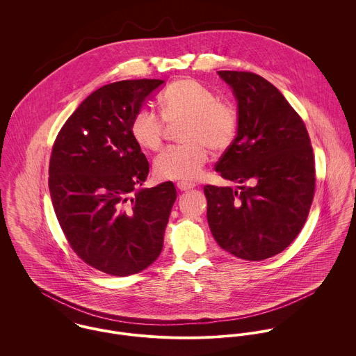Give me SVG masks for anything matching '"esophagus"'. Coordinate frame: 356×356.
I'll return each mask as SVG.
<instances>
[{
  "instance_id": "34e87169",
  "label": "esophagus",
  "mask_w": 356,
  "mask_h": 356,
  "mask_svg": "<svg viewBox=\"0 0 356 356\" xmlns=\"http://www.w3.org/2000/svg\"><path fill=\"white\" fill-rule=\"evenodd\" d=\"M177 188L181 191V192H185V191H191L195 188L193 184H189V182H184V181H179L177 182Z\"/></svg>"
}]
</instances>
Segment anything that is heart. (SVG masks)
<instances>
[{
  "instance_id": "b5f03b06",
  "label": "heart",
  "mask_w": 356,
  "mask_h": 356,
  "mask_svg": "<svg viewBox=\"0 0 356 356\" xmlns=\"http://www.w3.org/2000/svg\"><path fill=\"white\" fill-rule=\"evenodd\" d=\"M161 115L149 106L140 108L131 120L136 143L157 151L165 137L167 123H184L179 147L160 153L153 171L159 179L192 181L200 177L208 161L205 146L212 152L227 151L238 131V113L230 102L216 96L195 79H178L167 86L160 96Z\"/></svg>"
}]
</instances>
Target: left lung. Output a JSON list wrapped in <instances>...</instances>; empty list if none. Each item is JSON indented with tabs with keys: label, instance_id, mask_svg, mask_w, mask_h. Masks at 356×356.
<instances>
[{
	"label": "left lung",
	"instance_id": "8db88e82",
	"mask_svg": "<svg viewBox=\"0 0 356 356\" xmlns=\"http://www.w3.org/2000/svg\"><path fill=\"white\" fill-rule=\"evenodd\" d=\"M218 74L237 99L238 131L215 170L240 191L205 185L207 219L222 250L263 260L305 226L315 191L312 147L305 122L274 85L247 71Z\"/></svg>",
	"mask_w": 356,
	"mask_h": 356
}]
</instances>
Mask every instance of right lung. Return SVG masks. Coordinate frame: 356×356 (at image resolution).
I'll list each match as a JSON object with an SVG mask.
<instances>
[{
  "mask_svg": "<svg viewBox=\"0 0 356 356\" xmlns=\"http://www.w3.org/2000/svg\"><path fill=\"white\" fill-rule=\"evenodd\" d=\"M164 81L131 79L93 92L67 119L51 148L49 191L74 252L105 274L145 270L163 250L177 191L172 182L141 189L149 163L131 120Z\"/></svg>",
  "mask_w": 356,
  "mask_h": 356,
  "instance_id": "obj_1",
  "label": "right lung"
}]
</instances>
